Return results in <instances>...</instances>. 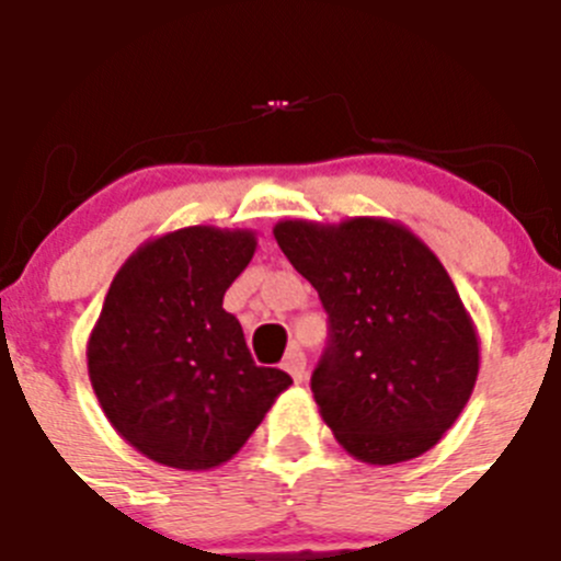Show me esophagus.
Wrapping results in <instances>:
<instances>
[{
	"label": "esophagus",
	"instance_id": "obj_1",
	"mask_svg": "<svg viewBox=\"0 0 561 561\" xmlns=\"http://www.w3.org/2000/svg\"><path fill=\"white\" fill-rule=\"evenodd\" d=\"M282 368H285L287 375H290L296 382L305 380V375H307V357H305V352H301L299 346H293V350L285 355V363H282Z\"/></svg>",
	"mask_w": 561,
	"mask_h": 561
}]
</instances>
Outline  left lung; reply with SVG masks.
Wrapping results in <instances>:
<instances>
[{
	"mask_svg": "<svg viewBox=\"0 0 561 561\" xmlns=\"http://www.w3.org/2000/svg\"><path fill=\"white\" fill-rule=\"evenodd\" d=\"M274 237L330 316L310 388L337 444L377 467L431 450L481 366L476 324L438 256L386 218L279 220Z\"/></svg>",
	"mask_w": 561,
	"mask_h": 561,
	"instance_id": "1",
	"label": "left lung"
}]
</instances>
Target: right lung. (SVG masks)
I'll return each mask as SVG.
<instances>
[{
	"label": "right lung",
	"instance_id": "right-lung-1",
	"mask_svg": "<svg viewBox=\"0 0 561 561\" xmlns=\"http://www.w3.org/2000/svg\"><path fill=\"white\" fill-rule=\"evenodd\" d=\"M254 251L251 229L186 226L139 245L105 293L89 380L114 431L150 461L220 467L293 382L256 366L224 310Z\"/></svg>",
	"mask_w": 561,
	"mask_h": 561
}]
</instances>
